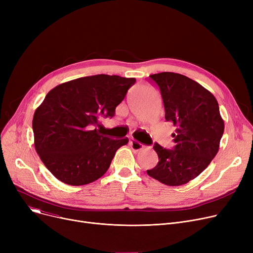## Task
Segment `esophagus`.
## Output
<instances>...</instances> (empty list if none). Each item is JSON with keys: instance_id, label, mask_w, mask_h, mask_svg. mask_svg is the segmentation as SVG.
<instances>
[{"instance_id": "esophagus-1", "label": "esophagus", "mask_w": 253, "mask_h": 253, "mask_svg": "<svg viewBox=\"0 0 253 253\" xmlns=\"http://www.w3.org/2000/svg\"><path fill=\"white\" fill-rule=\"evenodd\" d=\"M129 144H130L131 149L133 150V151H135V152H138V151H140V150H142L144 148L142 143H140L139 141H136V140H131L129 142Z\"/></svg>"}]
</instances>
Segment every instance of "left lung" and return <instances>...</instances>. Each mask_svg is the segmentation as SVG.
<instances>
[{
    "mask_svg": "<svg viewBox=\"0 0 253 253\" xmlns=\"http://www.w3.org/2000/svg\"><path fill=\"white\" fill-rule=\"evenodd\" d=\"M161 92L166 121L173 123L174 150L155 143L157 166L149 176L178 187L196 178L208 167L218 150L224 130L214 95L194 80L180 74L164 72L150 76Z\"/></svg>",
    "mask_w": 253,
    "mask_h": 253,
    "instance_id": "obj_1",
    "label": "left lung"
}]
</instances>
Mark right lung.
I'll return each mask as SVG.
<instances>
[{
	"instance_id": "add662e5",
	"label": "right lung",
	"mask_w": 253,
	"mask_h": 253,
	"mask_svg": "<svg viewBox=\"0 0 253 253\" xmlns=\"http://www.w3.org/2000/svg\"><path fill=\"white\" fill-rule=\"evenodd\" d=\"M134 78L96 75L59 84L48 92L33 118L35 149L58 180L84 185L108 171L127 137L113 139L91 126L113 117Z\"/></svg>"
}]
</instances>
